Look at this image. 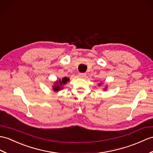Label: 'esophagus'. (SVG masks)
<instances>
[{
    "label": "esophagus",
    "instance_id": "obj_1",
    "mask_svg": "<svg viewBox=\"0 0 153 153\" xmlns=\"http://www.w3.org/2000/svg\"><path fill=\"white\" fill-rule=\"evenodd\" d=\"M79 76L80 77H85V76H86V74L85 73H79Z\"/></svg>",
    "mask_w": 153,
    "mask_h": 153
}]
</instances>
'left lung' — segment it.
Wrapping results in <instances>:
<instances>
[{"instance_id": "8db88e82", "label": "left lung", "mask_w": 153, "mask_h": 153, "mask_svg": "<svg viewBox=\"0 0 153 153\" xmlns=\"http://www.w3.org/2000/svg\"><path fill=\"white\" fill-rule=\"evenodd\" d=\"M99 85H100V84H99Z\"/></svg>"}]
</instances>
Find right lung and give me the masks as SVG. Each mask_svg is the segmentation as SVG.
I'll use <instances>...</instances> for the list:
<instances>
[{
	"instance_id": "1",
	"label": "right lung",
	"mask_w": 153,
	"mask_h": 153,
	"mask_svg": "<svg viewBox=\"0 0 153 153\" xmlns=\"http://www.w3.org/2000/svg\"><path fill=\"white\" fill-rule=\"evenodd\" d=\"M69 81V78L67 77H63L62 80H59V81H56L55 83V85L53 86V90L55 91H59L60 90H61L62 87V85H65V83H66L67 81Z\"/></svg>"
}]
</instances>
